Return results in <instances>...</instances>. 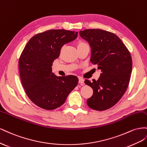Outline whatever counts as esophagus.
Instances as JSON below:
<instances>
[{
  "label": "esophagus",
  "instance_id": "34e87169",
  "mask_svg": "<svg viewBox=\"0 0 147 147\" xmlns=\"http://www.w3.org/2000/svg\"><path fill=\"white\" fill-rule=\"evenodd\" d=\"M84 79L82 78L79 77V82L80 84H84Z\"/></svg>",
  "mask_w": 147,
  "mask_h": 147
}]
</instances>
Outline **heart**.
I'll list each match as a JSON object with an SVG mask.
<instances>
[{
    "label": "heart",
    "mask_w": 147,
    "mask_h": 147,
    "mask_svg": "<svg viewBox=\"0 0 147 147\" xmlns=\"http://www.w3.org/2000/svg\"><path fill=\"white\" fill-rule=\"evenodd\" d=\"M85 44H87L86 42H84L83 41H79L77 42V47H81V46L83 45H85Z\"/></svg>",
    "instance_id": "obj_1"
}]
</instances>
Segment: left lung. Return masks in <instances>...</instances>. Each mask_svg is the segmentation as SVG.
Segmentation results:
<instances>
[{"label":"left lung","mask_w":147,"mask_h":147,"mask_svg":"<svg viewBox=\"0 0 147 147\" xmlns=\"http://www.w3.org/2000/svg\"><path fill=\"white\" fill-rule=\"evenodd\" d=\"M79 34L91 47L90 62L102 71L98 80L84 81L93 89L87 104L97 111L108 110L119 101L127 89L132 68L131 53L122 40L111 32L89 29Z\"/></svg>","instance_id":"8db88e82"}]
</instances>
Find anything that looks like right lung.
Returning a JSON list of instances; mask_svg holds the SVG:
<instances>
[{"label": "right lung", "instance_id": "obj_1", "mask_svg": "<svg viewBox=\"0 0 147 147\" xmlns=\"http://www.w3.org/2000/svg\"><path fill=\"white\" fill-rule=\"evenodd\" d=\"M78 32L50 29L32 37L18 61L22 86L36 105L47 110L61 106L78 83L73 75L57 77L52 71L54 60L64 44L77 38Z\"/></svg>", "mask_w": 147, "mask_h": 147}]
</instances>
